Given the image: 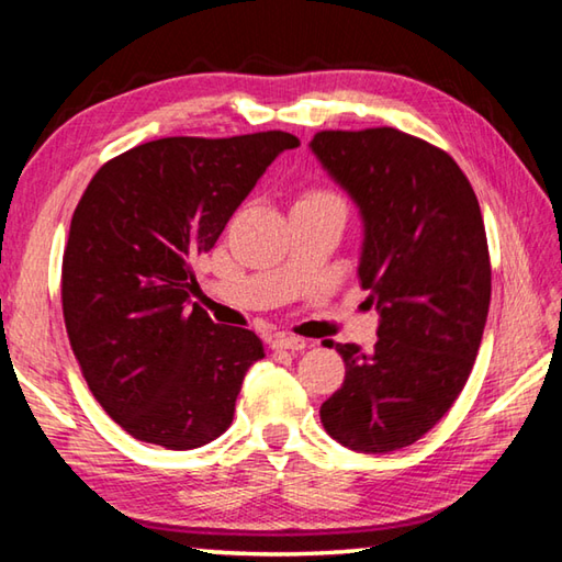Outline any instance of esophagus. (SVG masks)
Instances as JSON below:
<instances>
[{
	"label": "esophagus",
	"mask_w": 562,
	"mask_h": 562,
	"mask_svg": "<svg viewBox=\"0 0 562 562\" xmlns=\"http://www.w3.org/2000/svg\"><path fill=\"white\" fill-rule=\"evenodd\" d=\"M270 347H272V349L302 351L304 347H307V341H304L302 337H292V335H274V337L270 339Z\"/></svg>",
	"instance_id": "34e87169"
}]
</instances>
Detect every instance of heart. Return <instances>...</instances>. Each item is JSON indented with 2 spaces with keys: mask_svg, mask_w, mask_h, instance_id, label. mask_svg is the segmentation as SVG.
Segmentation results:
<instances>
[{
  "mask_svg": "<svg viewBox=\"0 0 562 562\" xmlns=\"http://www.w3.org/2000/svg\"><path fill=\"white\" fill-rule=\"evenodd\" d=\"M310 198H335L331 193H322V190H317V193H310V195H304L302 201H310Z\"/></svg>",
  "mask_w": 562,
  "mask_h": 562,
  "instance_id": "1",
  "label": "heart"
}]
</instances>
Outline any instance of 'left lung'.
<instances>
[{
	"mask_svg": "<svg viewBox=\"0 0 562 562\" xmlns=\"http://www.w3.org/2000/svg\"><path fill=\"white\" fill-rule=\"evenodd\" d=\"M310 148L359 207V280L379 312L372 351L337 345L347 374L322 426L351 451L404 449L441 422L479 355L491 304L481 207L449 154L396 128L319 131Z\"/></svg>",
	"mask_w": 562,
	"mask_h": 562,
	"instance_id": "left-lung-1",
	"label": "left lung"
}]
</instances>
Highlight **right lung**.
Listing matches in <instances>:
<instances>
[{
    "label": "right lung",
    "instance_id": "1",
    "mask_svg": "<svg viewBox=\"0 0 562 562\" xmlns=\"http://www.w3.org/2000/svg\"><path fill=\"white\" fill-rule=\"evenodd\" d=\"M297 146L284 131L158 138L109 160L83 190L61 265L64 322L91 394L133 439L186 451L233 424L262 341L190 307V262Z\"/></svg>",
    "mask_w": 562,
    "mask_h": 562
}]
</instances>
